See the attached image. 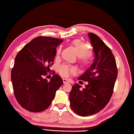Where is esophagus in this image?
<instances>
[{
  "label": "esophagus",
  "mask_w": 134,
  "mask_h": 134,
  "mask_svg": "<svg viewBox=\"0 0 134 134\" xmlns=\"http://www.w3.org/2000/svg\"><path fill=\"white\" fill-rule=\"evenodd\" d=\"M63 81L64 83H69V81L67 79H63Z\"/></svg>",
  "instance_id": "1"
}]
</instances>
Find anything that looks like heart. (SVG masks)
Segmentation results:
<instances>
[{
  "label": "heart",
  "mask_w": 134,
  "mask_h": 134,
  "mask_svg": "<svg viewBox=\"0 0 134 134\" xmlns=\"http://www.w3.org/2000/svg\"><path fill=\"white\" fill-rule=\"evenodd\" d=\"M71 44L75 49L77 57L81 58L82 63L83 64H87L88 63V57L91 54V51L88 44L81 40L77 39L73 41ZM60 49L58 50V54L60 53ZM73 68L67 65H61L58 67V71L63 76H68L70 74L73 72Z\"/></svg>",
  "instance_id": "b5f03b06"
}]
</instances>
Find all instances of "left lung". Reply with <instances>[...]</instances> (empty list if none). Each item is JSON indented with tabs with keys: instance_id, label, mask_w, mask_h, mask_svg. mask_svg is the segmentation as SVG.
I'll return each instance as SVG.
<instances>
[{
	"instance_id": "1",
	"label": "left lung",
	"mask_w": 134,
	"mask_h": 134,
	"mask_svg": "<svg viewBox=\"0 0 134 134\" xmlns=\"http://www.w3.org/2000/svg\"><path fill=\"white\" fill-rule=\"evenodd\" d=\"M94 59L92 64L78 77L88 82L84 88L75 83L69 94L72 110L82 117L95 114L109 102L117 77L115 58L111 49L93 33L88 34Z\"/></svg>"
}]
</instances>
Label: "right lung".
Listing matches in <instances>:
<instances>
[{
	"instance_id": "1",
	"label": "right lung",
	"mask_w": 134,
	"mask_h": 134,
	"mask_svg": "<svg viewBox=\"0 0 134 134\" xmlns=\"http://www.w3.org/2000/svg\"><path fill=\"white\" fill-rule=\"evenodd\" d=\"M63 40L35 38L18 53L11 71L14 93L20 105L30 112H41L51 105L56 92L63 84L61 77L43 78L53 64L57 48Z\"/></svg>"
}]
</instances>
